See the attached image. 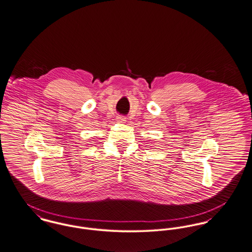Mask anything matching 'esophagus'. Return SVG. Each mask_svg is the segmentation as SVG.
Returning a JSON list of instances; mask_svg holds the SVG:
<instances>
[{
  "label": "esophagus",
  "mask_w": 252,
  "mask_h": 252,
  "mask_svg": "<svg viewBox=\"0 0 252 252\" xmlns=\"http://www.w3.org/2000/svg\"><path fill=\"white\" fill-rule=\"evenodd\" d=\"M117 122L123 124V123H126V119L124 116H118L117 117Z\"/></svg>",
  "instance_id": "1"
}]
</instances>
